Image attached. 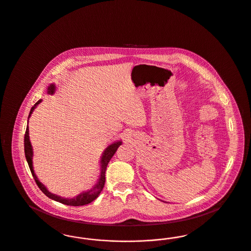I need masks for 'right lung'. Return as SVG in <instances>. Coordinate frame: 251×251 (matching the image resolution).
Segmentation results:
<instances>
[{"label":"right lung","mask_w":251,"mask_h":251,"mask_svg":"<svg viewBox=\"0 0 251 251\" xmlns=\"http://www.w3.org/2000/svg\"><path fill=\"white\" fill-rule=\"evenodd\" d=\"M56 89V86L54 84H50L48 86L47 89V94L49 95H52L54 94ZM42 101V100L40 99L37 102L35 103V105L31 108L29 116H28V122H29V119L31 117V115L33 114L34 110L37 107V105ZM122 144V141H115L112 144H110L107 148L103 151L102 154L100 156V176L99 179L97 180L95 184L93 185V187L87 191L82 192L81 194H79L76 197H73L72 199L70 198H63L57 196L55 194H52L49 191L47 187L39 181L38 178L36 177V173L34 171V167H33V155H34V151H33V147L30 142V137H29V127L27 124L26 127V131H25V135H24V152H25V158L26 161L28 163V166L30 167L31 173L34 177V179L36 180L37 186L39 187V189L43 192L48 198L58 201L66 205H70V206H83V205H86L88 203L92 202L93 201H95L96 199L99 197V195L100 194V192L102 190L103 186H104V182H105V171H106V167L108 166V163L110 162L111 158L114 156L116 153V151H118L119 147Z\"/></svg>","instance_id":"add662e5"}]
</instances>
